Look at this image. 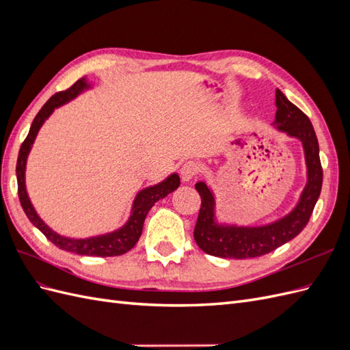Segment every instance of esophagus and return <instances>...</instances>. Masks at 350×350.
I'll return each mask as SVG.
<instances>
[{"label":"esophagus","instance_id":"1","mask_svg":"<svg viewBox=\"0 0 350 350\" xmlns=\"http://www.w3.org/2000/svg\"><path fill=\"white\" fill-rule=\"evenodd\" d=\"M198 172H200V166H198L196 162L189 161V162L184 163L183 167H181V178H183V181H184V183L193 181V179L198 175Z\"/></svg>","mask_w":350,"mask_h":350}]
</instances>
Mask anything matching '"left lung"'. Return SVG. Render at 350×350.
<instances>
[{"label": "left lung", "mask_w": 350, "mask_h": 350, "mask_svg": "<svg viewBox=\"0 0 350 350\" xmlns=\"http://www.w3.org/2000/svg\"><path fill=\"white\" fill-rule=\"evenodd\" d=\"M276 120L274 129L291 139L299 140L306 165V184L298 203L283 217L258 226L220 224L216 217V197L204 181L196 189L201 197V207L194 229V239L200 250L220 258H254L269 254L289 242L308 224L317 200L321 193L323 169L319 140L308 116L276 90Z\"/></svg>", "instance_id": "1"}]
</instances>
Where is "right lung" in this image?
Masks as SVG:
<instances>
[{
	"label": "right lung",
	"mask_w": 350,
	"mask_h": 350,
	"mask_svg": "<svg viewBox=\"0 0 350 350\" xmlns=\"http://www.w3.org/2000/svg\"><path fill=\"white\" fill-rule=\"evenodd\" d=\"M92 84L88 81L86 77L80 79L79 81L74 83L68 90L55 93L35 116L33 122L30 125L26 140L23 142L22 147H20L18 157H17L16 174H17L18 198H20V204H22L29 220L58 248L70 251V252H76L79 256L113 257V256H121V254H125L135 245L143 232L144 219L147 213H149V210L154 206L156 201L165 198L167 194L175 191V189L179 187V184H181L178 174L174 172L167 178H165L162 183L146 187L142 189V191L137 193L131 206L130 217L120 229L108 232V234H102V235L90 237V238H80V239L62 237L57 234L55 230H52L36 213V210L33 204H31L27 189H26L27 157L31 150V146H33L36 140V135L40 130V126L44 125V122L49 118L52 112H54L57 108L68 103L72 99H76L79 94H81L84 90H89Z\"/></svg>",
	"instance_id": "add662e5"
}]
</instances>
